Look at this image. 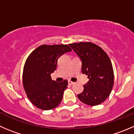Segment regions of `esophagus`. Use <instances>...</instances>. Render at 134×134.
<instances>
[{"instance_id":"34e87169","label":"esophagus","mask_w":134,"mask_h":134,"mask_svg":"<svg viewBox=\"0 0 134 134\" xmlns=\"http://www.w3.org/2000/svg\"><path fill=\"white\" fill-rule=\"evenodd\" d=\"M68 83L70 84V85H74V84L75 83L74 82H73V81H70H70H68Z\"/></svg>"}]
</instances>
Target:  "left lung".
I'll return each instance as SVG.
<instances>
[{
  "label": "left lung",
  "instance_id": "8db88e82",
  "mask_svg": "<svg viewBox=\"0 0 134 134\" xmlns=\"http://www.w3.org/2000/svg\"><path fill=\"white\" fill-rule=\"evenodd\" d=\"M69 45L82 62V73L90 79L77 97L90 106L101 104L110 95L114 85V71L109 56L99 46L91 42L74 43Z\"/></svg>",
  "mask_w": 134,
  "mask_h": 134
}]
</instances>
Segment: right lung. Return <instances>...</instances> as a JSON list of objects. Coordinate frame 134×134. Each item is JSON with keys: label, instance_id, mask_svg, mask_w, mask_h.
<instances>
[{"label": "right lung", "instance_id": "1", "mask_svg": "<svg viewBox=\"0 0 134 134\" xmlns=\"http://www.w3.org/2000/svg\"><path fill=\"white\" fill-rule=\"evenodd\" d=\"M72 51L67 44H42L27 58L24 66L22 81L27 98L36 107L51 110L59 105L68 81L57 82L51 74L57 68L61 55Z\"/></svg>", "mask_w": 134, "mask_h": 134}]
</instances>
